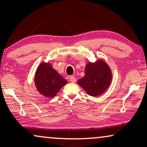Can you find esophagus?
<instances>
[{
    "instance_id": "1",
    "label": "esophagus",
    "mask_w": 147,
    "mask_h": 147,
    "mask_svg": "<svg viewBox=\"0 0 147 147\" xmlns=\"http://www.w3.org/2000/svg\"><path fill=\"white\" fill-rule=\"evenodd\" d=\"M69 80H70V82H73V83H74V82H76V78L74 77V76H71V77L69 78Z\"/></svg>"
}]
</instances>
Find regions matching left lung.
<instances>
[{
  "mask_svg": "<svg viewBox=\"0 0 147 147\" xmlns=\"http://www.w3.org/2000/svg\"><path fill=\"white\" fill-rule=\"evenodd\" d=\"M84 77L77 83L92 96H98L105 92L112 80V73L109 65L102 60L88 63L85 67Z\"/></svg>",
  "mask_w": 147,
  "mask_h": 147,
  "instance_id": "8db88e82",
  "label": "left lung"
}]
</instances>
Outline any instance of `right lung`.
Masks as SVG:
<instances>
[{
    "label": "right lung",
    "instance_id": "add662e5",
    "mask_svg": "<svg viewBox=\"0 0 147 147\" xmlns=\"http://www.w3.org/2000/svg\"><path fill=\"white\" fill-rule=\"evenodd\" d=\"M34 82L36 89L41 94L53 98L68 82L50 63H42L35 73Z\"/></svg>",
    "mask_w": 147,
    "mask_h": 147
}]
</instances>
